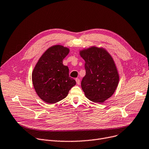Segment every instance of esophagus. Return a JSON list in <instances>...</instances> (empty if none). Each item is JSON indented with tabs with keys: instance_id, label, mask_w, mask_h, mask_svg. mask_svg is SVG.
Here are the masks:
<instances>
[{
	"instance_id": "1",
	"label": "esophagus",
	"mask_w": 149,
	"mask_h": 149,
	"mask_svg": "<svg viewBox=\"0 0 149 149\" xmlns=\"http://www.w3.org/2000/svg\"><path fill=\"white\" fill-rule=\"evenodd\" d=\"M76 84H77V85H79L80 83H81V82H80L79 79H78V78H76Z\"/></svg>"
}]
</instances>
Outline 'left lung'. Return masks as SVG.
<instances>
[{"label": "left lung", "instance_id": "obj_1", "mask_svg": "<svg viewBox=\"0 0 149 149\" xmlns=\"http://www.w3.org/2000/svg\"><path fill=\"white\" fill-rule=\"evenodd\" d=\"M79 55L85 61L82 90L89 100L102 103L113 95L118 87L119 74L116 65L103 47L91 46L80 50Z\"/></svg>", "mask_w": 149, "mask_h": 149}]
</instances>
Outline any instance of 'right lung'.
<instances>
[{"mask_svg": "<svg viewBox=\"0 0 149 149\" xmlns=\"http://www.w3.org/2000/svg\"><path fill=\"white\" fill-rule=\"evenodd\" d=\"M70 49L61 45L48 48L41 55L31 74L32 82L39 97L49 104L65 98L70 89L76 85L69 77V69L63 60Z\"/></svg>", "mask_w": 149, "mask_h": 149, "instance_id": "obj_1", "label": "right lung"}]
</instances>
